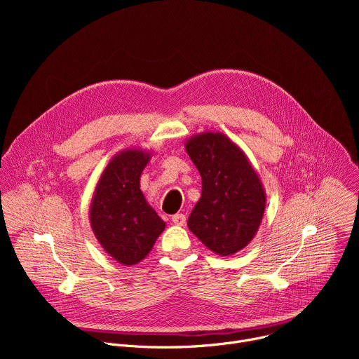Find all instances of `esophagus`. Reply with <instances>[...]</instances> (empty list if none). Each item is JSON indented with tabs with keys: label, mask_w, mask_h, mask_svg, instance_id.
Instances as JSON below:
<instances>
[{
	"label": "esophagus",
	"mask_w": 359,
	"mask_h": 359,
	"mask_svg": "<svg viewBox=\"0 0 359 359\" xmlns=\"http://www.w3.org/2000/svg\"><path fill=\"white\" fill-rule=\"evenodd\" d=\"M172 222H173V224H176V226H184V223H186V216L182 215V213H177V215L172 216Z\"/></svg>",
	"instance_id": "esophagus-1"
}]
</instances>
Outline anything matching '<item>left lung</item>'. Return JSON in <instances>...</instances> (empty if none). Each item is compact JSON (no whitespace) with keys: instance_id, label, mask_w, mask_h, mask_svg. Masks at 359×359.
Returning <instances> with one entry per match:
<instances>
[{"instance_id":"left-lung-1","label":"left lung","mask_w":359,"mask_h":359,"mask_svg":"<svg viewBox=\"0 0 359 359\" xmlns=\"http://www.w3.org/2000/svg\"><path fill=\"white\" fill-rule=\"evenodd\" d=\"M201 176V196L193 208L189 230L222 257L247 247L257 234L266 190L245 153L222 132H200L184 142Z\"/></svg>"}]
</instances>
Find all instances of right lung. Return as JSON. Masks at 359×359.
I'll return each mask as SVG.
<instances>
[{
  "mask_svg": "<svg viewBox=\"0 0 359 359\" xmlns=\"http://www.w3.org/2000/svg\"><path fill=\"white\" fill-rule=\"evenodd\" d=\"M151 150L128 147L102 172L89 209L92 231L114 260L122 266L140 263L162 234L166 223L140 190V175Z\"/></svg>",
  "mask_w": 359,
  "mask_h": 359,
  "instance_id": "right-lung-1",
  "label": "right lung"
}]
</instances>
